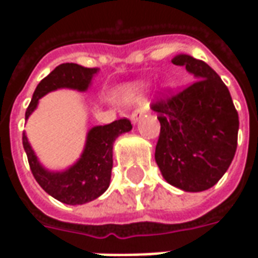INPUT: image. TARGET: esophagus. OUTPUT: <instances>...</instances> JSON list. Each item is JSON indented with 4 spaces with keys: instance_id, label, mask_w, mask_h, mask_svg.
Here are the masks:
<instances>
[{
    "instance_id": "obj_1",
    "label": "esophagus",
    "mask_w": 258,
    "mask_h": 258,
    "mask_svg": "<svg viewBox=\"0 0 258 258\" xmlns=\"http://www.w3.org/2000/svg\"><path fill=\"white\" fill-rule=\"evenodd\" d=\"M145 113H146L145 107H137L134 112L131 113V120H133V123H137V121H138V120H140Z\"/></svg>"
}]
</instances>
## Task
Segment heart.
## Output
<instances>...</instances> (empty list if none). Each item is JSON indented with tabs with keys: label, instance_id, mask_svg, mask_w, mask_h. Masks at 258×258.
I'll return each instance as SVG.
<instances>
[{
	"label": "heart",
	"instance_id": "heart-1",
	"mask_svg": "<svg viewBox=\"0 0 258 258\" xmlns=\"http://www.w3.org/2000/svg\"><path fill=\"white\" fill-rule=\"evenodd\" d=\"M133 101H134V102L137 101V96H133Z\"/></svg>",
	"mask_w": 258,
	"mask_h": 258
}]
</instances>
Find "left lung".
Returning <instances> with one entry per match:
<instances>
[{"mask_svg":"<svg viewBox=\"0 0 258 258\" xmlns=\"http://www.w3.org/2000/svg\"><path fill=\"white\" fill-rule=\"evenodd\" d=\"M173 63L198 80L152 103L160 121L155 159L168 184L202 192L216 185L232 163L239 116L227 85L206 62L178 55Z\"/></svg>","mask_w":258,"mask_h":258,"instance_id":"left-lung-1","label":"left lung"}]
</instances>
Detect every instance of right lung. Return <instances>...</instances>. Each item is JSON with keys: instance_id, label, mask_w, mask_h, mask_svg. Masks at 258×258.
<instances>
[{"instance_id": "obj_1", "label": "right lung", "mask_w": 258, "mask_h": 258, "mask_svg": "<svg viewBox=\"0 0 258 258\" xmlns=\"http://www.w3.org/2000/svg\"><path fill=\"white\" fill-rule=\"evenodd\" d=\"M96 72L98 68H84L76 63L56 66L37 85L30 105L26 110V118L36 109L41 96L58 88L85 91ZM131 128V121L125 117L91 128L80 160L62 173H49L42 168L25 133L22 141L31 173L42 189L66 205H84L99 198L109 188L113 167V144L118 135Z\"/></svg>"}]
</instances>
